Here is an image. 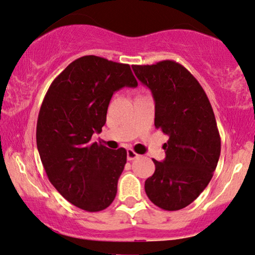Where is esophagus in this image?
<instances>
[{"instance_id": "obj_1", "label": "esophagus", "mask_w": 255, "mask_h": 255, "mask_svg": "<svg viewBox=\"0 0 255 255\" xmlns=\"http://www.w3.org/2000/svg\"><path fill=\"white\" fill-rule=\"evenodd\" d=\"M128 161H132V160H135L136 157L139 156V154H136L133 149H128Z\"/></svg>"}]
</instances>
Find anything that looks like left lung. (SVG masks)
<instances>
[{
    "instance_id": "8db88e82",
    "label": "left lung",
    "mask_w": 255,
    "mask_h": 255,
    "mask_svg": "<svg viewBox=\"0 0 255 255\" xmlns=\"http://www.w3.org/2000/svg\"><path fill=\"white\" fill-rule=\"evenodd\" d=\"M132 69L153 94L155 128L169 135L165 158L153 160L155 171L145 182L146 194L164 210L185 208L208 185L220 158L212 105L193 75L175 61Z\"/></svg>"
}]
</instances>
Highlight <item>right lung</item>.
Returning a JSON list of instances; mask_svg holds the SVG:
<instances>
[{
    "label": "right lung",
    "instance_id": "add662e5",
    "mask_svg": "<svg viewBox=\"0 0 255 255\" xmlns=\"http://www.w3.org/2000/svg\"><path fill=\"white\" fill-rule=\"evenodd\" d=\"M138 83L128 64L87 55L77 58L48 88L36 123V146L46 173L63 197L87 212L114 201L127 150L91 142L106 124L113 94Z\"/></svg>",
    "mask_w": 255,
    "mask_h": 255
}]
</instances>
